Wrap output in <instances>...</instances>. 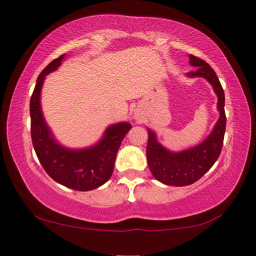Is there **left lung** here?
<instances>
[{
  "label": "left lung",
  "instance_id": "left-lung-1",
  "mask_svg": "<svg viewBox=\"0 0 256 256\" xmlns=\"http://www.w3.org/2000/svg\"><path fill=\"white\" fill-rule=\"evenodd\" d=\"M190 65L196 68L188 72V78L200 76L211 84L218 96L219 118L211 134L198 146L174 152L166 149L157 141L156 134L148 128L146 160L152 176L166 185L186 186L202 178L216 163L222 152L224 135L226 128L225 94L216 72L208 62L190 54Z\"/></svg>",
  "mask_w": 256,
  "mask_h": 256
}]
</instances>
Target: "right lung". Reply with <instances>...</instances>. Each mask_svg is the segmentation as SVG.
<instances>
[{"label":"right lung","instance_id":"1","mask_svg":"<svg viewBox=\"0 0 256 256\" xmlns=\"http://www.w3.org/2000/svg\"><path fill=\"white\" fill-rule=\"evenodd\" d=\"M65 54L52 60L37 78L30 99L31 138L42 166L57 183L76 191H90L101 186L113 174L115 158L122 140L130 130L128 122L110 124L99 142L88 148L70 149L54 138L46 124L40 106V92L45 76L60 66Z\"/></svg>","mask_w":256,"mask_h":256}]
</instances>
